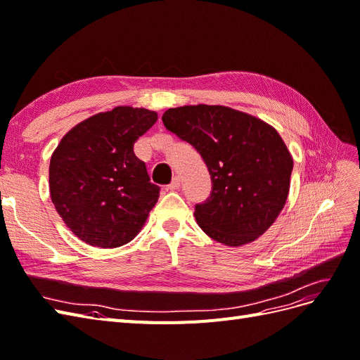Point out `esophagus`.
<instances>
[{
  "label": "esophagus",
  "mask_w": 360,
  "mask_h": 360,
  "mask_svg": "<svg viewBox=\"0 0 360 360\" xmlns=\"http://www.w3.org/2000/svg\"><path fill=\"white\" fill-rule=\"evenodd\" d=\"M180 188V177L179 176H176L172 179V181L168 184V189L169 191H177Z\"/></svg>",
  "instance_id": "1"
}]
</instances>
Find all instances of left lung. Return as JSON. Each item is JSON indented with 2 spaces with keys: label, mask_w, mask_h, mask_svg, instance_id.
I'll list each match as a JSON object with an SVG mask.
<instances>
[{
  "label": "left lung",
  "mask_w": 360,
  "mask_h": 360,
  "mask_svg": "<svg viewBox=\"0 0 360 360\" xmlns=\"http://www.w3.org/2000/svg\"><path fill=\"white\" fill-rule=\"evenodd\" d=\"M168 130L197 148L212 176V193L195 207L201 230L225 246L263 236L284 209L292 158L278 130L222 105L169 108Z\"/></svg>",
  "instance_id": "1"
}]
</instances>
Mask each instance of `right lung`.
Wrapping results in <instances>:
<instances>
[{"label":"right lung","instance_id":"right-lung-1","mask_svg":"<svg viewBox=\"0 0 360 360\" xmlns=\"http://www.w3.org/2000/svg\"><path fill=\"white\" fill-rule=\"evenodd\" d=\"M158 112L115 106L72 127L53 150L49 192L69 230L86 245L118 248L144 226L159 198L135 141L156 123Z\"/></svg>","mask_w":360,"mask_h":360}]
</instances>
